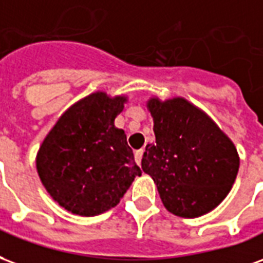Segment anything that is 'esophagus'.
I'll list each match as a JSON object with an SVG mask.
<instances>
[{"label":"esophagus","mask_w":263,"mask_h":263,"mask_svg":"<svg viewBox=\"0 0 263 263\" xmlns=\"http://www.w3.org/2000/svg\"><path fill=\"white\" fill-rule=\"evenodd\" d=\"M143 154H144V150H143V148H141V150H137L136 153H134V157H136V162H137V164H140V162H141Z\"/></svg>","instance_id":"obj_1"}]
</instances>
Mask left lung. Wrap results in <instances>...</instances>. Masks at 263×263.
<instances>
[{"label":"left lung","mask_w":263,"mask_h":263,"mask_svg":"<svg viewBox=\"0 0 263 263\" xmlns=\"http://www.w3.org/2000/svg\"><path fill=\"white\" fill-rule=\"evenodd\" d=\"M154 144L145 145L141 168L153 178L168 212L200 217L223 202L233 187L239 157L227 134L202 109L181 97H153Z\"/></svg>","instance_id":"obj_1"}]
</instances>
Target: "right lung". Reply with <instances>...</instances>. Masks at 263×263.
<instances>
[{
	"label": "right lung",
	"mask_w": 263,
	"mask_h": 263,
	"mask_svg": "<svg viewBox=\"0 0 263 263\" xmlns=\"http://www.w3.org/2000/svg\"><path fill=\"white\" fill-rule=\"evenodd\" d=\"M126 102L124 95L89 93L61 115L40 145V181L67 212L84 217L106 212L141 175L126 134L115 126Z\"/></svg>",
	"instance_id": "1"
}]
</instances>
